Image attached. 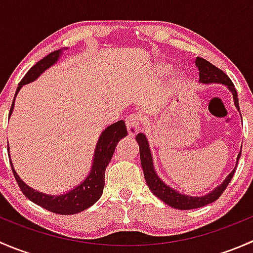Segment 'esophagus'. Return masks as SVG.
<instances>
[{"label": "esophagus", "instance_id": "1", "mask_svg": "<svg viewBox=\"0 0 253 253\" xmlns=\"http://www.w3.org/2000/svg\"><path fill=\"white\" fill-rule=\"evenodd\" d=\"M141 117L138 114H131L129 116L126 117V125H127V131L131 137L136 136L139 131V122H141Z\"/></svg>", "mask_w": 253, "mask_h": 253}]
</instances>
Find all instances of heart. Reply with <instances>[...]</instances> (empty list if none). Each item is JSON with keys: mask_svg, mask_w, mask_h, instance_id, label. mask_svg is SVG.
Segmentation results:
<instances>
[{"mask_svg": "<svg viewBox=\"0 0 253 253\" xmlns=\"http://www.w3.org/2000/svg\"><path fill=\"white\" fill-rule=\"evenodd\" d=\"M162 71H163V72H167V71H168V67H163V68H162Z\"/></svg>", "mask_w": 253, "mask_h": 253, "instance_id": "1", "label": "heart"}]
</instances>
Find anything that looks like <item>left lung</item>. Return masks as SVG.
Returning <instances> with one entry per match:
<instances>
[{
  "label": "left lung",
  "instance_id": "left-lung-1",
  "mask_svg": "<svg viewBox=\"0 0 253 253\" xmlns=\"http://www.w3.org/2000/svg\"><path fill=\"white\" fill-rule=\"evenodd\" d=\"M196 66H197L198 71H200V82L201 83H220L224 85L228 86L229 90L233 93L234 96V104H235L237 110L239 109V98H237V91L234 86V83L231 82V79L225 75L221 70H219L218 67H215L214 65H211V62L205 60L202 57H197L195 61ZM136 141L139 145V155H141V165L143 172H144L145 181H147V185L149 187V190L152 191L153 195L157 196L159 200H162L163 202H165L167 205L176 209H195V208H201V207H205L209 203L214 202V201L218 200L220 197L221 193L224 192L226 187H228L229 182L233 178L234 174H235V169L228 175V177L224 180V182L221 185H219L218 187L214 188L211 192H209L208 195L201 196V197H195V196H187L182 195V193L177 192L174 188H171L170 186H168L167 183H164L162 181V178L157 175L154 170V165H153V158L152 153L149 149V143H148L147 137L145 134L138 133L136 137ZM240 155L241 153H239L237 155V162L240 159ZM237 165V164H236Z\"/></svg>",
  "mask_w": 253,
  "mask_h": 253
}]
</instances>
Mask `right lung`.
<instances>
[{"mask_svg": "<svg viewBox=\"0 0 253 253\" xmlns=\"http://www.w3.org/2000/svg\"><path fill=\"white\" fill-rule=\"evenodd\" d=\"M63 50L65 48H60V50H56L53 52L48 53L47 56H45L42 60H40L37 65H34L28 71L24 78L18 84L16 95H14L13 103H12L11 106V111H9V116H11L12 111H13L14 100H16V96L18 91L20 90V88L24 84L35 81L44 71H46L48 67L55 65L57 62L58 57L61 56V52H63ZM126 136L127 128L124 120H120V121L115 122V124L106 127L101 132L98 143H96L95 152H94L93 165H91L89 175L86 176L83 182H81L78 186H76L75 188L70 190L68 192L63 193V195H46V193L39 192V191H35L34 188L29 187L18 176L11 160H9V163H11L12 171H13L14 177H16L18 186H19V188L22 190V192L24 193V196L28 200L34 202L35 205L47 209V211H52V213L62 214V215H71V214L79 213V211L89 208V207L93 206L101 197L104 185H105L106 167H108L112 155H114L117 143L120 142V139H122ZM7 149L9 152V145H7Z\"/></svg>", "mask_w": 253, "mask_h": 253, "instance_id": "1", "label": "right lung"}]
</instances>
